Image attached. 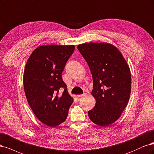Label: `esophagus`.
Masks as SVG:
<instances>
[{
	"label": "esophagus",
	"mask_w": 154,
	"mask_h": 154,
	"mask_svg": "<svg viewBox=\"0 0 154 154\" xmlns=\"http://www.w3.org/2000/svg\"><path fill=\"white\" fill-rule=\"evenodd\" d=\"M86 93H84V94H82V95H77V97H78V98L83 97H84V96H86Z\"/></svg>",
	"instance_id": "1"
}]
</instances>
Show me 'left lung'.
<instances>
[{"label": "left lung", "instance_id": "obj_1", "mask_svg": "<svg viewBox=\"0 0 154 154\" xmlns=\"http://www.w3.org/2000/svg\"><path fill=\"white\" fill-rule=\"evenodd\" d=\"M77 48L88 64L93 81L91 93L96 103L88 111L89 118L99 126H109L120 117L129 100V66L122 53L110 43H84Z\"/></svg>", "mask_w": 154, "mask_h": 154}]
</instances>
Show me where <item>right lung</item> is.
Returning <instances> with one entry per match:
<instances>
[{
	"label": "right lung",
	"instance_id": "1",
	"mask_svg": "<svg viewBox=\"0 0 154 154\" xmlns=\"http://www.w3.org/2000/svg\"><path fill=\"white\" fill-rule=\"evenodd\" d=\"M74 45H42L29 56L24 69L25 94L34 115L45 125L54 127L65 121L73 102L61 73ZM61 88L62 95H58Z\"/></svg>",
	"mask_w": 154,
	"mask_h": 154
}]
</instances>
